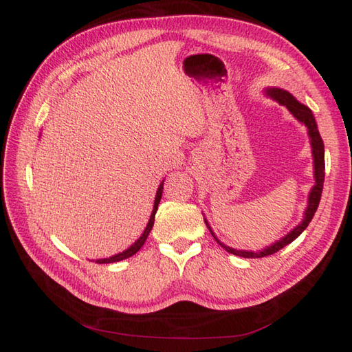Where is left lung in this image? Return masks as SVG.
<instances>
[{
    "label": "left lung",
    "instance_id": "left-lung-1",
    "mask_svg": "<svg viewBox=\"0 0 352 352\" xmlns=\"http://www.w3.org/2000/svg\"><path fill=\"white\" fill-rule=\"evenodd\" d=\"M266 94L274 98L275 101H278L281 106L287 107V110L290 111L292 115H294L298 121L302 122L305 126H307L309 130V136H310V144H311V153H313V163H315V180L316 184L313 186V189L310 190V195H309V206H307V210L304 213V219L300 223V226L295 227L294 230L290 231L289 234L284 236L283 239H280L278 242H275L274 245L267 246L263 251H258V252H252V251H242V250H234V248H230V246L223 245L218 237L214 236V233L212 231L210 226H208L207 221V227L210 230L212 236L216 239V242H218L223 250L234 254V256L239 257H245V258H260V257H266V256H271V254H275L276 251H280L284 246L289 245L290 242H294L295 239L300 236L302 231L307 228V226L310 223V221L313 219V216H315L316 210H318V206H319V201H320V195H322V189H324V178H325V154H324V142L322 138H320L319 130H318V125L315 121V116H313L311 110L301 104L296 98H294V95H290L289 92L283 91V89H267Z\"/></svg>",
    "mask_w": 352,
    "mask_h": 352
}]
</instances>
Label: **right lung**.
Wrapping results in <instances>:
<instances>
[{"mask_svg": "<svg viewBox=\"0 0 352 352\" xmlns=\"http://www.w3.org/2000/svg\"><path fill=\"white\" fill-rule=\"evenodd\" d=\"M164 182V180H163ZM163 182H162V184L159 186V189H157V193H155V201H154V207H153V213H151V216H149V221H148V226H146V228H145V231H144V234H142L136 242H134L129 250H125V251H122V252H119V254H115V256H111V257H109V258H100V260H96L95 263H100V265H102V263H115V261H121V260H125V258H129V257H131V256H134V254H136L142 246H144V243H145V241H146V237H148V234H149V231H151V228H153V226H154V218H155V212H157V208H159V203H160V199H162V192H163Z\"/></svg>", "mask_w": 352, "mask_h": 352, "instance_id": "right-lung-1", "label": "right lung"}]
</instances>
